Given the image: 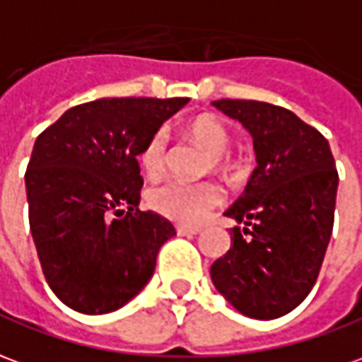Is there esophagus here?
<instances>
[{
	"instance_id": "1",
	"label": "esophagus",
	"mask_w": 362,
	"mask_h": 362,
	"mask_svg": "<svg viewBox=\"0 0 362 362\" xmlns=\"http://www.w3.org/2000/svg\"><path fill=\"white\" fill-rule=\"evenodd\" d=\"M176 233L182 237H194L199 233L198 227H188V225H176Z\"/></svg>"
}]
</instances>
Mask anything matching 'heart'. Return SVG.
I'll return each instance as SVG.
<instances>
[{"label":"heart","instance_id":"heart-1","mask_svg":"<svg viewBox=\"0 0 362 362\" xmlns=\"http://www.w3.org/2000/svg\"><path fill=\"white\" fill-rule=\"evenodd\" d=\"M189 139L199 145L207 155L214 168H227L225 153L229 148V133L216 117H198L189 123ZM166 158V137L163 131H156L146 141L139 164L148 178H156L164 170ZM223 192L216 182H199V184H184V182L168 180L148 189L146 202L156 214L173 219L182 225H198L207 217V214L221 204Z\"/></svg>","mask_w":362,"mask_h":362}]
</instances>
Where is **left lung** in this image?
<instances>
[{
	"instance_id": "8db88e82",
	"label": "left lung",
	"mask_w": 362,
	"mask_h": 362,
	"mask_svg": "<svg viewBox=\"0 0 362 362\" xmlns=\"http://www.w3.org/2000/svg\"><path fill=\"white\" fill-rule=\"evenodd\" d=\"M211 105L252 137L257 168L223 216L237 223L231 247L211 264V282L237 312L276 320L310 294L333 231L339 176L317 129L272 103Z\"/></svg>"
}]
</instances>
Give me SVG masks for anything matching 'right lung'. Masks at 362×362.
<instances>
[{
	"instance_id": "add662e5",
	"label": "right lung",
	"mask_w": 362,
	"mask_h": 362,
	"mask_svg": "<svg viewBox=\"0 0 362 362\" xmlns=\"http://www.w3.org/2000/svg\"><path fill=\"white\" fill-rule=\"evenodd\" d=\"M189 98H103L40 133L25 174L29 225L45 278L80 313L119 310L146 286L158 249L176 235L139 211L137 156Z\"/></svg>"
}]
</instances>
